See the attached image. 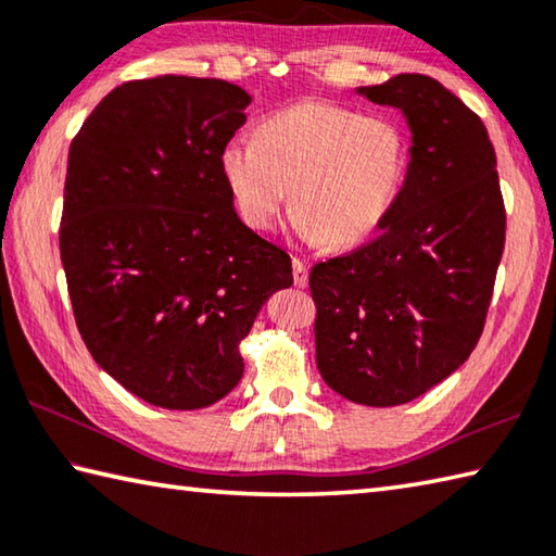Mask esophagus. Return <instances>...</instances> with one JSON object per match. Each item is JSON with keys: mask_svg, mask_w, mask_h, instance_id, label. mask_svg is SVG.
<instances>
[{"mask_svg": "<svg viewBox=\"0 0 556 556\" xmlns=\"http://www.w3.org/2000/svg\"><path fill=\"white\" fill-rule=\"evenodd\" d=\"M292 280H295L298 288L307 286V266L300 258H292Z\"/></svg>", "mask_w": 556, "mask_h": 556, "instance_id": "obj_1", "label": "esophagus"}]
</instances>
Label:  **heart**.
I'll list each match as a JSON object with an SVG mask.
<instances>
[{
	"label": "heart",
	"mask_w": 556,
	"mask_h": 556,
	"mask_svg": "<svg viewBox=\"0 0 556 556\" xmlns=\"http://www.w3.org/2000/svg\"><path fill=\"white\" fill-rule=\"evenodd\" d=\"M219 172L251 229L276 225L290 186L300 239L353 247L377 232L400 195L406 135L390 115L307 99L266 115L256 140H227Z\"/></svg>",
	"instance_id": "b5f03b06"
}]
</instances>
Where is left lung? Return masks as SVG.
<instances>
[{
  "mask_svg": "<svg viewBox=\"0 0 556 556\" xmlns=\"http://www.w3.org/2000/svg\"><path fill=\"white\" fill-rule=\"evenodd\" d=\"M355 93L400 109L412 148L380 235L309 270L317 368L349 402L396 406L443 382L475 351L506 211L484 123L441 81L396 75Z\"/></svg>",
  "mask_w": 556,
  "mask_h": 556,
  "instance_id": "obj_1",
  "label": "left lung"
}]
</instances>
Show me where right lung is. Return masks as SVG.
I'll return each mask as SVG.
<instances>
[{"instance_id":"obj_1","label":"right lung","mask_w":556,"mask_h":556,"mask_svg":"<svg viewBox=\"0 0 556 556\" xmlns=\"http://www.w3.org/2000/svg\"><path fill=\"white\" fill-rule=\"evenodd\" d=\"M251 97L203 77L125 81L70 144L60 256L93 361L162 408H203L244 375L239 343L286 251L239 219L219 150Z\"/></svg>"}]
</instances>
